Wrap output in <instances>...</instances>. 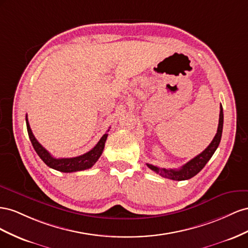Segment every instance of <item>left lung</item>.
I'll return each mask as SVG.
<instances>
[{
	"instance_id": "8db88e82",
	"label": "left lung",
	"mask_w": 248,
	"mask_h": 248,
	"mask_svg": "<svg viewBox=\"0 0 248 248\" xmlns=\"http://www.w3.org/2000/svg\"><path fill=\"white\" fill-rule=\"evenodd\" d=\"M222 129H223V109H222V106L220 105V113H219V124L217 128V133L215 137L213 138V140H212V142L202 153L197 155L195 158L191 159L180 169L160 168L158 166H155L148 163H146V165L155 173H158L166 179H170L173 181H184V180H189L191 178H193V176L199 173L204 167V165L208 163V161L212 158V155H214L215 151L217 150V147L219 143H220V140H221Z\"/></svg>"
}]
</instances>
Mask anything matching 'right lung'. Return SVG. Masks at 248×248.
I'll list each match as a JSON object with an SVG mask.
<instances>
[{
  "label": "right lung",
  "mask_w": 248,
  "mask_h": 248,
  "mask_svg": "<svg viewBox=\"0 0 248 248\" xmlns=\"http://www.w3.org/2000/svg\"><path fill=\"white\" fill-rule=\"evenodd\" d=\"M26 124H27V130L28 134H29V138L31 140V143L34 147L35 152L40 157V159L45 162V163L55 170H58L61 172H75V171H81L85 170V169L91 168L95 162L101 157V155L104 151L105 142L107 140L108 134L106 133L103 135V137L100 139V141L96 143V145L93 148V150L89 151L88 153L78 155L75 158H54L53 155L49 154L46 148L42 146L38 141L33 135L32 130L30 128L29 122H28V118L26 115ZM109 131V130H108Z\"/></svg>",
  "instance_id": "add662e5"
}]
</instances>
